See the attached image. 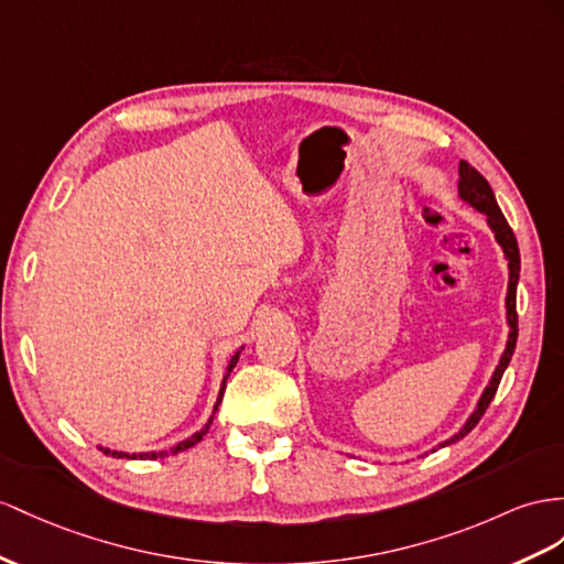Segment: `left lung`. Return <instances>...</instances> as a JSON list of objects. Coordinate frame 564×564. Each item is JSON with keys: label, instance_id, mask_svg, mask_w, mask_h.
Returning <instances> with one entry per match:
<instances>
[{"label": "left lung", "instance_id": "8db88e82", "mask_svg": "<svg viewBox=\"0 0 564 564\" xmlns=\"http://www.w3.org/2000/svg\"><path fill=\"white\" fill-rule=\"evenodd\" d=\"M457 195H459L462 202H465V205L474 207L476 212H481L486 216L488 228L494 230L496 242L500 245L505 259H508L510 281H508V295H505V319H508L510 334H508V343H505V350L500 355V362H498V367L494 371V377H490L488 386L484 388V393H481L479 402H476L474 412L469 414V420L462 424V429L455 433V436L438 443V447L457 443L459 438H465L476 424H479L486 408L490 405V400H494V395L498 391V383L502 379L505 369H508V365H510L512 352H514V345H517V283H519V248H517V238L512 234V228L508 226V221H505V216H502V212L498 207L496 195H494V191H490L488 181L474 166H469L467 162H459Z\"/></svg>", "mask_w": 564, "mask_h": 564}]
</instances>
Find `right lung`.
Masks as SVG:
<instances>
[{"label":"right lung","instance_id":"1","mask_svg":"<svg viewBox=\"0 0 564 564\" xmlns=\"http://www.w3.org/2000/svg\"><path fill=\"white\" fill-rule=\"evenodd\" d=\"M240 352H242V348L228 359V365H226V373H224V381H221V391H219V398H216V402H214V412H212V416L207 420V424L202 426L199 431H195L191 438H185V441H181L178 445H173L171 451H159V453H121V451H111V447H105V445H99V451H102L105 455H111V457H121V459H156V457H169V455H178V453H183V451H187V447H193L195 443H199L202 438L207 436V431H209V426H212V422H214V414H216V410H219V405H221V398H224V391H226V381H228V377H230V371H234V367L238 365V357H240Z\"/></svg>","mask_w":564,"mask_h":564}]
</instances>
